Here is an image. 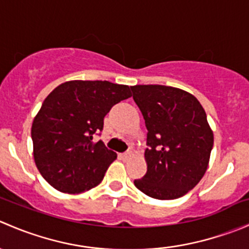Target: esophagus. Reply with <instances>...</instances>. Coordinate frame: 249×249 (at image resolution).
Segmentation results:
<instances>
[{
    "mask_svg": "<svg viewBox=\"0 0 249 249\" xmlns=\"http://www.w3.org/2000/svg\"><path fill=\"white\" fill-rule=\"evenodd\" d=\"M130 157H131V153L127 152V153H122V154H119V158L122 160H127L130 159Z\"/></svg>",
    "mask_w": 249,
    "mask_h": 249,
    "instance_id": "1",
    "label": "esophagus"
}]
</instances>
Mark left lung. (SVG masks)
Here are the masks:
<instances>
[{"mask_svg":"<svg viewBox=\"0 0 249 249\" xmlns=\"http://www.w3.org/2000/svg\"><path fill=\"white\" fill-rule=\"evenodd\" d=\"M132 97L147 127V173L137 189L158 200L183 196L207 170L213 132L195 96L166 85H135Z\"/></svg>","mask_w":249,"mask_h":249,"instance_id":"left-lung-1","label":"left lung"}]
</instances>
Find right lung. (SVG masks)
<instances>
[{
    "label": "right lung",
    "instance_id": "obj_1",
    "mask_svg": "<svg viewBox=\"0 0 249 249\" xmlns=\"http://www.w3.org/2000/svg\"><path fill=\"white\" fill-rule=\"evenodd\" d=\"M130 96L127 85L107 80H71L48 95L31 137L37 169L53 188L79 194L101 183L117 154L92 136L110 108Z\"/></svg>",
    "mask_w": 249,
    "mask_h": 249
}]
</instances>
